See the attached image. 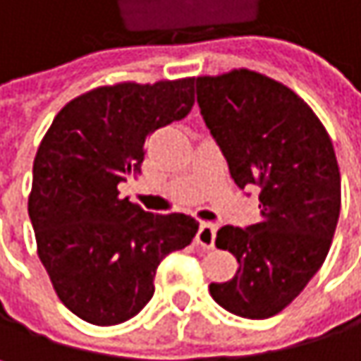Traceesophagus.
Returning a JSON list of instances; mask_svg holds the SVG:
<instances>
[{
  "mask_svg": "<svg viewBox=\"0 0 361 361\" xmlns=\"http://www.w3.org/2000/svg\"><path fill=\"white\" fill-rule=\"evenodd\" d=\"M215 234H217V226L202 221L198 232H196V245H200L202 249H213L215 245Z\"/></svg>",
  "mask_w": 361,
  "mask_h": 361,
  "instance_id": "esophagus-1",
  "label": "esophagus"
}]
</instances>
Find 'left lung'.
<instances>
[{
  "mask_svg": "<svg viewBox=\"0 0 361 361\" xmlns=\"http://www.w3.org/2000/svg\"><path fill=\"white\" fill-rule=\"evenodd\" d=\"M196 100L232 180L261 190L257 224L217 232V249L232 252L238 269L209 293L230 314L265 320L301 295L332 245L341 211L334 148L293 90L249 68L196 77Z\"/></svg>",
  "mask_w": 361,
  "mask_h": 361,
  "instance_id": "1",
  "label": "left lung"
}]
</instances>
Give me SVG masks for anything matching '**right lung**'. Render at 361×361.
I'll use <instances>...</instances> for the list:
<instances>
[{
    "instance_id": "1",
    "label": "right lung",
    "mask_w": 361,
    "mask_h": 361,
    "mask_svg": "<svg viewBox=\"0 0 361 361\" xmlns=\"http://www.w3.org/2000/svg\"><path fill=\"white\" fill-rule=\"evenodd\" d=\"M192 104V77L96 87L60 110L39 144L29 194L37 255L58 299L90 324L137 316L159 263L198 232L194 217L148 213L116 188L140 173L148 135Z\"/></svg>"
}]
</instances>
